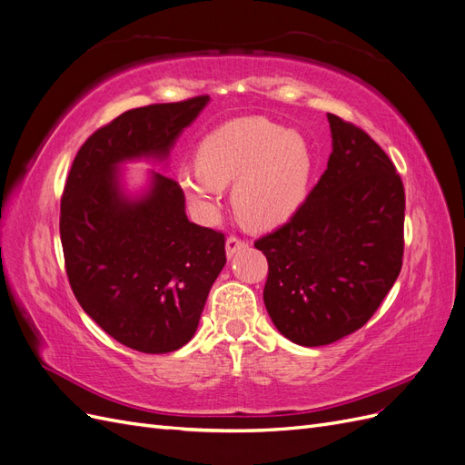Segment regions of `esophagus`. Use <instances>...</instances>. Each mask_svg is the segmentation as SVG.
<instances>
[{"instance_id": "34e87169", "label": "esophagus", "mask_w": 465, "mask_h": 465, "mask_svg": "<svg viewBox=\"0 0 465 465\" xmlns=\"http://www.w3.org/2000/svg\"><path fill=\"white\" fill-rule=\"evenodd\" d=\"M246 248V242L241 241L238 236H229L227 242H224V250H227V258H232L236 252H241Z\"/></svg>"}]
</instances>
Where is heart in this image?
<instances>
[{
  "instance_id": "heart-1",
  "label": "heart",
  "mask_w": 465,
  "mask_h": 465,
  "mask_svg": "<svg viewBox=\"0 0 465 465\" xmlns=\"http://www.w3.org/2000/svg\"><path fill=\"white\" fill-rule=\"evenodd\" d=\"M195 166H180L176 180L200 211H211L221 188L232 185L236 217L252 231L287 223L306 195L312 153L306 139L262 116H244L209 132L195 151Z\"/></svg>"
}]
</instances>
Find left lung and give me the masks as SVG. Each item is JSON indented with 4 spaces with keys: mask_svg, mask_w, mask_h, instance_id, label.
I'll list each match as a JSON object with an SVG mask.
<instances>
[{
    "mask_svg": "<svg viewBox=\"0 0 465 465\" xmlns=\"http://www.w3.org/2000/svg\"><path fill=\"white\" fill-rule=\"evenodd\" d=\"M326 173L289 223L256 241L270 272L263 302L304 347L330 345L371 320L403 258L405 193L396 166L357 125L328 114Z\"/></svg>",
    "mask_w": 465,
    "mask_h": 465,
    "instance_id": "obj_1",
    "label": "left lung"
}]
</instances>
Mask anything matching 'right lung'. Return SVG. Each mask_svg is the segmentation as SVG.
<instances>
[{"label": "right lung", "mask_w": 465, "mask_h": 465, "mask_svg": "<svg viewBox=\"0 0 465 465\" xmlns=\"http://www.w3.org/2000/svg\"><path fill=\"white\" fill-rule=\"evenodd\" d=\"M209 96L124 112L81 145L60 209L69 285L98 326L142 353L186 345L211 285L227 263L224 236L188 221L184 192L149 173L130 193L120 174L130 161H166Z\"/></svg>", "instance_id": "add662e5"}]
</instances>
